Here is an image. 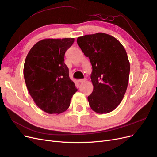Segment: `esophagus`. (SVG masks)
Returning <instances> with one entry per match:
<instances>
[{"label":"esophagus","instance_id":"1","mask_svg":"<svg viewBox=\"0 0 157 157\" xmlns=\"http://www.w3.org/2000/svg\"><path fill=\"white\" fill-rule=\"evenodd\" d=\"M86 80H87V79H86V78L80 79V80H79V82H85V81H86Z\"/></svg>","mask_w":157,"mask_h":157}]
</instances>
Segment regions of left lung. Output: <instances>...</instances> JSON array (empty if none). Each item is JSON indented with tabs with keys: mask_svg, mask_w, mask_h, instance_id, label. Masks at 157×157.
<instances>
[{
	"mask_svg": "<svg viewBox=\"0 0 157 157\" xmlns=\"http://www.w3.org/2000/svg\"><path fill=\"white\" fill-rule=\"evenodd\" d=\"M77 42L92 66L90 107L99 114L113 111L122 100L129 80L130 66L124 46L103 33L78 37Z\"/></svg>",
	"mask_w": 157,
	"mask_h": 157,
	"instance_id": "left-lung-1",
	"label": "left lung"
}]
</instances>
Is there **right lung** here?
<instances>
[{"label":"right lung","mask_w":157,"mask_h":157,"mask_svg":"<svg viewBox=\"0 0 157 157\" xmlns=\"http://www.w3.org/2000/svg\"><path fill=\"white\" fill-rule=\"evenodd\" d=\"M73 38L44 39L28 53L23 67L26 86L36 105L49 114H59L70 105L77 91L64 63L65 53Z\"/></svg>","instance_id":"add662e5"}]
</instances>
